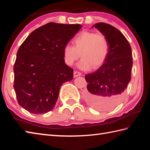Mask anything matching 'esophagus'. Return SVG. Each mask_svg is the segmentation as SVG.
<instances>
[{
	"label": "esophagus",
	"mask_w": 150,
	"mask_h": 150,
	"mask_svg": "<svg viewBox=\"0 0 150 150\" xmlns=\"http://www.w3.org/2000/svg\"><path fill=\"white\" fill-rule=\"evenodd\" d=\"M81 75H82V73L77 71H75L73 72V76H74V77H77L78 76H81Z\"/></svg>",
	"instance_id": "obj_1"
}]
</instances>
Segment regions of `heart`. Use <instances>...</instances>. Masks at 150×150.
I'll list each match as a JSON object with an SVG mask.
<instances>
[{
  "label": "heart",
  "instance_id": "b5f03b06",
  "mask_svg": "<svg viewBox=\"0 0 150 150\" xmlns=\"http://www.w3.org/2000/svg\"><path fill=\"white\" fill-rule=\"evenodd\" d=\"M73 45L67 44L64 46V60L67 65L72 66L81 55L77 66L82 70L99 68L106 62L110 52L106 38L92 31H82L73 40Z\"/></svg>",
  "mask_w": 150,
  "mask_h": 150
}]
</instances>
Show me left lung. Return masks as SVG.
<instances>
[{
	"label": "left lung",
	"mask_w": 150,
	"mask_h": 150,
	"mask_svg": "<svg viewBox=\"0 0 150 150\" xmlns=\"http://www.w3.org/2000/svg\"><path fill=\"white\" fill-rule=\"evenodd\" d=\"M93 27L106 38L110 52L106 62L96 71L85 76L88 84L84 97L95 109L110 110L122 101L131 81L132 48L124 35L115 27L103 22Z\"/></svg>",
	"instance_id": "obj_1"
}]
</instances>
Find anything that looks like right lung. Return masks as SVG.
Here are the masks:
<instances>
[{
    "mask_svg": "<svg viewBox=\"0 0 150 150\" xmlns=\"http://www.w3.org/2000/svg\"><path fill=\"white\" fill-rule=\"evenodd\" d=\"M81 24L50 22L32 31L18 50L14 65V90L21 106L34 114L52 110L60 86L71 81L62 50L81 30Z\"/></svg>",
    "mask_w": 150,
    "mask_h": 150,
    "instance_id": "1",
    "label": "right lung"
}]
</instances>
